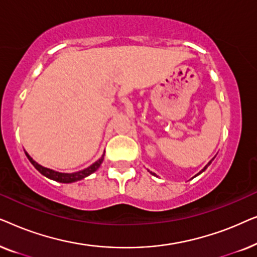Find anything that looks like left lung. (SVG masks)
Instances as JSON below:
<instances>
[{
    "label": "left lung",
    "instance_id": "left-lung-1",
    "mask_svg": "<svg viewBox=\"0 0 257 257\" xmlns=\"http://www.w3.org/2000/svg\"><path fill=\"white\" fill-rule=\"evenodd\" d=\"M213 160H214V158H213V159H212V160H210V161H209V163H208V164H207V165H206V166H205V167H203V168H202V170H201V171H200V172H199V173H198V174H196V175H194V177H193V178L198 177V175H200V174H201V173H202V172H205V171L207 170V167H208V166H209V165H210V164H212V161H213ZM149 172H150V171H149ZM150 173H151V174H152V175H156V177H158V175H157L156 173H153V172H150Z\"/></svg>",
    "mask_w": 257,
    "mask_h": 257
}]
</instances>
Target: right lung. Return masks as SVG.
I'll return each instance as SVG.
<instances>
[{
	"instance_id": "right-lung-1",
	"label": "right lung",
	"mask_w": 257,
	"mask_h": 257,
	"mask_svg": "<svg viewBox=\"0 0 257 257\" xmlns=\"http://www.w3.org/2000/svg\"><path fill=\"white\" fill-rule=\"evenodd\" d=\"M26 152V151H24ZM26 156L28 159L31 164H33V166L36 168V170L40 172L41 174H43L44 177H47L49 179H51V180H55L57 182H62V184H71V182H76V181H79L82 180V179L89 177L92 173H94L98 168L100 167L101 163H103L104 160V156L103 154L99 159H98L96 163H93L92 165H90L89 167L84 168L82 171H78V172H73V173H62V172H58V171H55V170H51V168H48V167H44L40 165L38 163H36L33 158H31L28 152H26Z\"/></svg>"
}]
</instances>
